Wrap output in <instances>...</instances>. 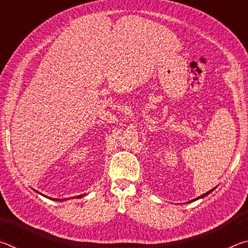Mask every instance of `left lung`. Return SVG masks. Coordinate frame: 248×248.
Segmentation results:
<instances>
[{
	"instance_id": "1",
	"label": "left lung",
	"mask_w": 248,
	"mask_h": 248,
	"mask_svg": "<svg viewBox=\"0 0 248 248\" xmlns=\"http://www.w3.org/2000/svg\"><path fill=\"white\" fill-rule=\"evenodd\" d=\"M216 189V188H213V189H211V190H209L208 192H205V194H203V195H201L200 197H198V198H196V199H192L191 201H188V203H189V202H194V201H196V200H198V199H201V198H204V197L205 196H208L209 194H211V192L213 191V190H215Z\"/></svg>"
}]
</instances>
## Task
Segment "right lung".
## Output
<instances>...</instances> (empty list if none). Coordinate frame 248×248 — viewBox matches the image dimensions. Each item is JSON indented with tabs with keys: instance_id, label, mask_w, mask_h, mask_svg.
Returning a JSON list of instances; mask_svg holds the SVG:
<instances>
[{
	"instance_id": "right-lung-1",
	"label": "right lung",
	"mask_w": 248,
	"mask_h": 248,
	"mask_svg": "<svg viewBox=\"0 0 248 248\" xmlns=\"http://www.w3.org/2000/svg\"><path fill=\"white\" fill-rule=\"evenodd\" d=\"M84 196H85V194H83V195H79V196H75V197H72V199H73V198H78H78H83ZM49 199L54 200V201H64V200H65V199H61V200H60V199H54V198H49Z\"/></svg>"
}]
</instances>
